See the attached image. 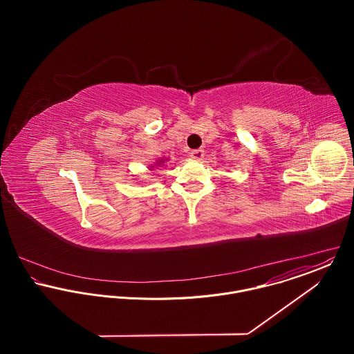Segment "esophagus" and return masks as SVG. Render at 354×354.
<instances>
[{
    "label": "esophagus",
    "instance_id": "1",
    "mask_svg": "<svg viewBox=\"0 0 354 354\" xmlns=\"http://www.w3.org/2000/svg\"><path fill=\"white\" fill-rule=\"evenodd\" d=\"M204 155H205V152L202 149H199V150H194V151L191 152V156L195 159V160H202L203 158H204Z\"/></svg>",
    "mask_w": 354,
    "mask_h": 354
}]
</instances>
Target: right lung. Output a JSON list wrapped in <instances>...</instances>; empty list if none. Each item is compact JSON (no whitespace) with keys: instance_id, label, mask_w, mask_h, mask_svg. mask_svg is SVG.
I'll return each mask as SVG.
<instances>
[{"instance_id":"obj_1","label":"right lung","mask_w":354,"mask_h":354,"mask_svg":"<svg viewBox=\"0 0 354 354\" xmlns=\"http://www.w3.org/2000/svg\"><path fill=\"white\" fill-rule=\"evenodd\" d=\"M166 162H169V159L167 158H162V159H158L153 165H150L149 167H150V170H152L153 167H158V166H162V165H165Z\"/></svg>"}]
</instances>
